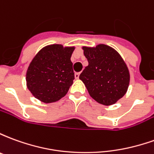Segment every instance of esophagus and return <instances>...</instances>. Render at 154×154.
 <instances>
[{
    "label": "esophagus",
    "instance_id": "34e87169",
    "mask_svg": "<svg viewBox=\"0 0 154 154\" xmlns=\"http://www.w3.org/2000/svg\"><path fill=\"white\" fill-rule=\"evenodd\" d=\"M79 76H80V72H76V73L74 74V77L76 79H78L79 78Z\"/></svg>",
    "mask_w": 154,
    "mask_h": 154
}]
</instances>
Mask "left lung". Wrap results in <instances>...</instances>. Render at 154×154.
Returning a JSON list of instances; mask_svg holds the SVG:
<instances>
[{"label": "left lung", "instance_id": "8db88e82", "mask_svg": "<svg viewBox=\"0 0 154 154\" xmlns=\"http://www.w3.org/2000/svg\"><path fill=\"white\" fill-rule=\"evenodd\" d=\"M88 66L80 74L90 96L98 103L113 105L128 90L129 72L125 61L113 48L98 44L82 47Z\"/></svg>", "mask_w": 154, "mask_h": 154}]
</instances>
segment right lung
<instances>
[{"instance_id": "obj_1", "label": "right lung", "mask_w": 154, "mask_h": 154, "mask_svg": "<svg viewBox=\"0 0 154 154\" xmlns=\"http://www.w3.org/2000/svg\"><path fill=\"white\" fill-rule=\"evenodd\" d=\"M75 47L51 44L33 58L26 72V85L32 95L44 103L60 100L73 83L71 57Z\"/></svg>"}]
</instances>
